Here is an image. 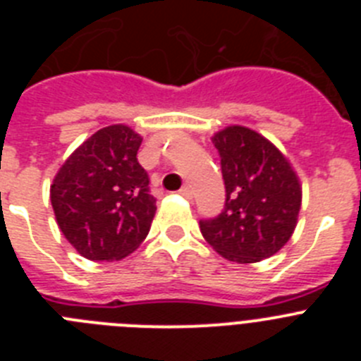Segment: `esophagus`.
Returning a JSON list of instances; mask_svg holds the SVG:
<instances>
[{"instance_id": "obj_1", "label": "esophagus", "mask_w": 361, "mask_h": 361, "mask_svg": "<svg viewBox=\"0 0 361 361\" xmlns=\"http://www.w3.org/2000/svg\"><path fill=\"white\" fill-rule=\"evenodd\" d=\"M178 193L183 197H186V199H191V197H193V190H191V186H188V184H184V186L178 190Z\"/></svg>"}]
</instances>
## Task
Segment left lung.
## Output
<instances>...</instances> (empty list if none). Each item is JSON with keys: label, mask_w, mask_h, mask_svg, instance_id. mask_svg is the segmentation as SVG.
Here are the masks:
<instances>
[{"label": "left lung", "mask_w": 361, "mask_h": 361, "mask_svg": "<svg viewBox=\"0 0 361 361\" xmlns=\"http://www.w3.org/2000/svg\"><path fill=\"white\" fill-rule=\"evenodd\" d=\"M226 186L224 209L200 220V233L231 262L269 258L291 238L302 188L291 164L260 133L229 126L212 139Z\"/></svg>", "instance_id": "8db88e82"}]
</instances>
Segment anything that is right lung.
<instances>
[{
    "label": "right lung",
    "instance_id": "add662e5",
    "mask_svg": "<svg viewBox=\"0 0 361 361\" xmlns=\"http://www.w3.org/2000/svg\"><path fill=\"white\" fill-rule=\"evenodd\" d=\"M141 142L124 124L101 128L66 159L50 186L57 226L88 260H121L148 235L157 208L137 161Z\"/></svg>",
    "mask_w": 361,
    "mask_h": 361
}]
</instances>
